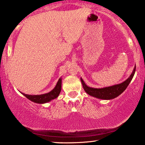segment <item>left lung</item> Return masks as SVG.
Masks as SVG:
<instances>
[{
    "mask_svg": "<svg viewBox=\"0 0 145 145\" xmlns=\"http://www.w3.org/2000/svg\"><path fill=\"white\" fill-rule=\"evenodd\" d=\"M135 71L136 66L130 76L123 82L111 86H108V87L101 88V89H95V88L89 87L84 83L82 78H80V80L81 82H82L83 88H84L86 93L94 97L98 98V99H107L108 100V99H112L118 97L119 95H121L123 92L126 89V88L127 87V86L129 85V82H131L133 77H134Z\"/></svg>",
    "mask_w": 145,
    "mask_h": 145,
    "instance_id": "1",
    "label": "left lung"
}]
</instances>
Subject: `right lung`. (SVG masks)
I'll return each mask as SVG.
<instances>
[{"mask_svg":"<svg viewBox=\"0 0 145 145\" xmlns=\"http://www.w3.org/2000/svg\"><path fill=\"white\" fill-rule=\"evenodd\" d=\"M61 80L62 78H59V81L57 82V84L52 89L50 92L48 93H45L42 95H27L25 93H22L26 98L29 99V100L33 101L35 103H37V104H45L48 101H50L52 99H55L59 95L61 91Z\"/></svg>","mask_w":145,"mask_h":145,"instance_id":"right-lung-1","label":"right lung"}]
</instances>
